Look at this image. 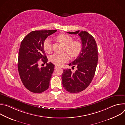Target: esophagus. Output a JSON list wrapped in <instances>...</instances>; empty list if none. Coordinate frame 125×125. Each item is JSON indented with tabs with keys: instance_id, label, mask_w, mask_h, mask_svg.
Returning a JSON list of instances; mask_svg holds the SVG:
<instances>
[{
	"instance_id": "obj_1",
	"label": "esophagus",
	"mask_w": 125,
	"mask_h": 125,
	"mask_svg": "<svg viewBox=\"0 0 125 125\" xmlns=\"http://www.w3.org/2000/svg\"><path fill=\"white\" fill-rule=\"evenodd\" d=\"M60 68V67L59 66H57V65H55V67H54V68H55V69H57V68Z\"/></svg>"
}]
</instances>
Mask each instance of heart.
Wrapping results in <instances>:
<instances>
[{"mask_svg": "<svg viewBox=\"0 0 125 125\" xmlns=\"http://www.w3.org/2000/svg\"><path fill=\"white\" fill-rule=\"evenodd\" d=\"M57 40L65 45V49L71 57H76L80 53L82 44L78 41H74L72 37L66 34H60L57 37ZM43 48L47 53L51 51V42L49 39H46L43 43ZM69 55L65 52L63 53H55L50 57V61L54 64L61 65L68 61Z\"/></svg>", "mask_w": 125, "mask_h": 125, "instance_id": "heart-1", "label": "heart"}]
</instances>
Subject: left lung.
Wrapping results in <instances>:
<instances>
[{
	"label": "left lung",
	"mask_w": 125,
	"mask_h": 125,
	"mask_svg": "<svg viewBox=\"0 0 125 125\" xmlns=\"http://www.w3.org/2000/svg\"><path fill=\"white\" fill-rule=\"evenodd\" d=\"M80 37L82 48L79 56L69 64L77 69L73 73L71 69L63 70L62 84L65 90L71 93H78L83 90L92 82L96 71L98 60L97 46L94 38L85 31L67 32Z\"/></svg>",
	"instance_id": "left-lung-1"
}]
</instances>
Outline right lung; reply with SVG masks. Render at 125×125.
Listing matches in <instances>:
<instances>
[{
  "instance_id": "right-lung-1",
  "label": "right lung",
  "mask_w": 125,
  "mask_h": 125,
  "mask_svg": "<svg viewBox=\"0 0 125 125\" xmlns=\"http://www.w3.org/2000/svg\"><path fill=\"white\" fill-rule=\"evenodd\" d=\"M56 31V30L32 31L21 42L18 69L23 84L32 93H42L49 86L54 65L51 62L47 63L43 43L47 37ZM40 60L46 64L45 67H38Z\"/></svg>"
}]
</instances>
